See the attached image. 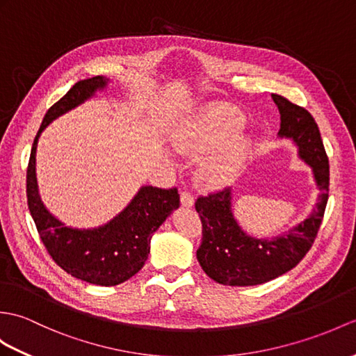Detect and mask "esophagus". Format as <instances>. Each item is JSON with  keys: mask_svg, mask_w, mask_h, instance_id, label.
Returning <instances> with one entry per match:
<instances>
[{"mask_svg": "<svg viewBox=\"0 0 356 356\" xmlns=\"http://www.w3.org/2000/svg\"><path fill=\"white\" fill-rule=\"evenodd\" d=\"M180 203L181 206H185V208H193L194 206V197L191 195V193L184 191L180 194Z\"/></svg>", "mask_w": 356, "mask_h": 356, "instance_id": "1", "label": "esophagus"}]
</instances>
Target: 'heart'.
Listing matches in <instances>:
<instances>
[{
    "instance_id": "b5f03b06",
    "label": "heart",
    "mask_w": 356,
    "mask_h": 356,
    "mask_svg": "<svg viewBox=\"0 0 356 356\" xmlns=\"http://www.w3.org/2000/svg\"><path fill=\"white\" fill-rule=\"evenodd\" d=\"M243 126L244 117L234 106L211 103L176 129L172 134V144L180 153L200 156L225 144ZM249 148V139L244 136L234 138L221 152L203 162L198 170V181L208 188L229 185L243 168Z\"/></svg>"
}]
</instances>
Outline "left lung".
<instances>
[{"label": "left lung", "mask_w": 356, "mask_h": 356, "mask_svg": "<svg viewBox=\"0 0 356 356\" xmlns=\"http://www.w3.org/2000/svg\"><path fill=\"white\" fill-rule=\"evenodd\" d=\"M280 113L279 138L297 147L299 158L312 170L320 189L316 208L307 220L273 238H256L238 225L232 211V189L198 197L203 238L197 259L211 279L222 285L250 286L282 276L308 253L325 216L329 193V162L317 122L303 107L271 94Z\"/></svg>", "instance_id": "1"}]
</instances>
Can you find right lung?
Wrapping results in <instances>:
<instances>
[{
	"label": "right lung",
	"instance_id": "right-lung-1",
	"mask_svg": "<svg viewBox=\"0 0 356 356\" xmlns=\"http://www.w3.org/2000/svg\"><path fill=\"white\" fill-rule=\"evenodd\" d=\"M109 79L95 76L80 80L45 113L27 168V203L40 239L54 262L68 275L85 282L113 286L126 282L143 268L150 239L171 212L179 208L177 188L140 186L130 203L106 225L92 229L70 227L49 212L39 195L36 179V148L45 127L103 90Z\"/></svg>",
	"mask_w": 356,
	"mask_h": 356
}]
</instances>
